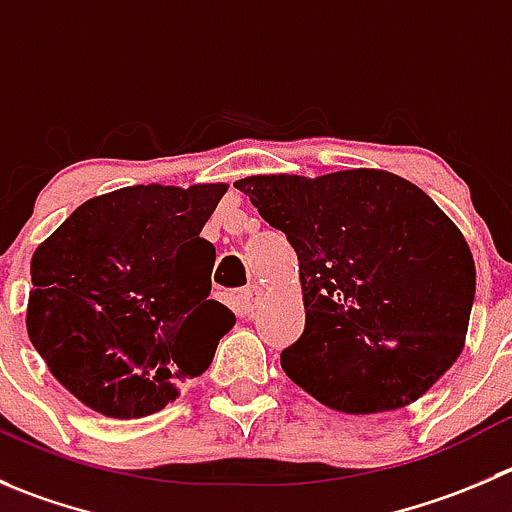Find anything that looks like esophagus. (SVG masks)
Listing matches in <instances>:
<instances>
[{"label":"esophagus","instance_id":"34e87169","mask_svg":"<svg viewBox=\"0 0 512 512\" xmlns=\"http://www.w3.org/2000/svg\"><path fill=\"white\" fill-rule=\"evenodd\" d=\"M238 299H241L243 314H253V311H256V306L261 304V289L259 286H248V289L241 291V296H238Z\"/></svg>","mask_w":512,"mask_h":512}]
</instances>
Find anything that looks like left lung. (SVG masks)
<instances>
[{
  "instance_id": "8db88e82",
  "label": "left lung",
  "mask_w": 512,
  "mask_h": 512,
  "mask_svg": "<svg viewBox=\"0 0 512 512\" xmlns=\"http://www.w3.org/2000/svg\"><path fill=\"white\" fill-rule=\"evenodd\" d=\"M233 186L299 256L306 326L281 369L321 405L399 410L460 357L475 261L422 188L374 168L248 175Z\"/></svg>"
}]
</instances>
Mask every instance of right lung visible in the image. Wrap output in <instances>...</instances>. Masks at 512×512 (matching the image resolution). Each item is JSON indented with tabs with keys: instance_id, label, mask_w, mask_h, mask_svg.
Listing matches in <instances>:
<instances>
[{
	"instance_id": "obj_1",
	"label": "right lung",
	"mask_w": 512,
	"mask_h": 512,
	"mask_svg": "<svg viewBox=\"0 0 512 512\" xmlns=\"http://www.w3.org/2000/svg\"><path fill=\"white\" fill-rule=\"evenodd\" d=\"M226 183L130 186L82 203L32 256L27 334L52 377L115 420L153 415L236 324L211 299L203 226Z\"/></svg>"
}]
</instances>
